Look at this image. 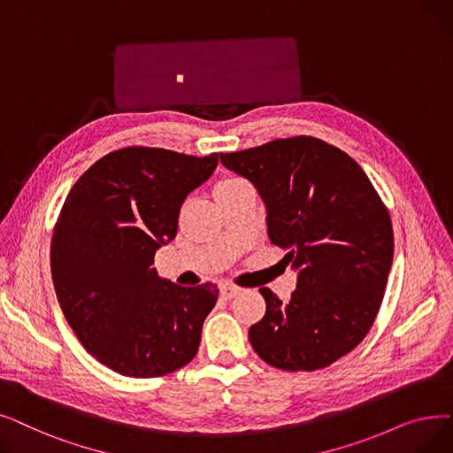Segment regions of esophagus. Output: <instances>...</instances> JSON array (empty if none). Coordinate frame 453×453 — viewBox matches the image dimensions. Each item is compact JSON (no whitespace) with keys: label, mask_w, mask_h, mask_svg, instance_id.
Wrapping results in <instances>:
<instances>
[{"label":"esophagus","mask_w":453,"mask_h":453,"mask_svg":"<svg viewBox=\"0 0 453 453\" xmlns=\"http://www.w3.org/2000/svg\"><path fill=\"white\" fill-rule=\"evenodd\" d=\"M241 292H242V288L237 287V285H233V283H224L222 288H220V294H222L226 300H231L234 296H239Z\"/></svg>","instance_id":"1"}]
</instances>
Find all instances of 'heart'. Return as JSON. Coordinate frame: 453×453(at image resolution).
<instances>
[{
  "mask_svg": "<svg viewBox=\"0 0 453 453\" xmlns=\"http://www.w3.org/2000/svg\"><path fill=\"white\" fill-rule=\"evenodd\" d=\"M248 183L244 178H241V175H233V173H227V175H222V178L216 181V187H214V192H222V190H229V188H234V187H241Z\"/></svg>",
  "mask_w": 453,
  "mask_h": 453,
  "instance_id": "heart-1",
  "label": "heart"
}]
</instances>
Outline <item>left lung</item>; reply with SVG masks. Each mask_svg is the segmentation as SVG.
Wrapping results in <instances>:
<instances>
[{"label": "left lung", "instance_id": "obj_1", "mask_svg": "<svg viewBox=\"0 0 453 453\" xmlns=\"http://www.w3.org/2000/svg\"><path fill=\"white\" fill-rule=\"evenodd\" d=\"M220 161L257 187L270 242L300 268L288 302L259 288L266 312L250 327L255 353L287 372L339 361L366 337L385 296L395 233L378 190L346 151L307 134Z\"/></svg>", "mask_w": 453, "mask_h": 453}]
</instances>
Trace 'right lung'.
Instances as JSON below:
<instances>
[{
  "instance_id": "right-lung-1",
  "label": "right lung",
  "mask_w": 453,
  "mask_h": 453,
  "mask_svg": "<svg viewBox=\"0 0 453 453\" xmlns=\"http://www.w3.org/2000/svg\"><path fill=\"white\" fill-rule=\"evenodd\" d=\"M219 165L165 148L127 146L75 181L51 237L58 303L83 348L127 378H159L198 353L216 283L180 287L151 268L173 241L187 194Z\"/></svg>"
}]
</instances>
